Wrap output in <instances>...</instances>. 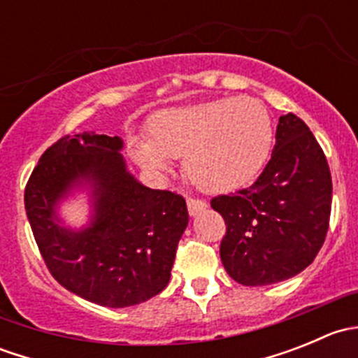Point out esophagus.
Returning <instances> with one entry per match:
<instances>
[{
    "mask_svg": "<svg viewBox=\"0 0 358 358\" xmlns=\"http://www.w3.org/2000/svg\"><path fill=\"white\" fill-rule=\"evenodd\" d=\"M187 208H189L190 216H196L199 215L201 211H204V209L208 208V204L201 199H192V197H189V199H187Z\"/></svg>",
    "mask_w": 358,
    "mask_h": 358,
    "instance_id": "34e87169",
    "label": "esophagus"
}]
</instances>
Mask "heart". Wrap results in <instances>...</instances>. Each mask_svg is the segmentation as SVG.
<instances>
[{"label": "heart", "mask_w": 358, "mask_h": 358, "mask_svg": "<svg viewBox=\"0 0 358 358\" xmlns=\"http://www.w3.org/2000/svg\"><path fill=\"white\" fill-rule=\"evenodd\" d=\"M150 142H133L131 156L150 173H168L183 156L187 180L202 192L223 194L251 182L268 161L273 124L251 96H225L157 112Z\"/></svg>", "instance_id": "1"}]
</instances>
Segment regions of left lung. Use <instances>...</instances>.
Segmentation results:
<instances>
[{
	"label": "left lung",
	"instance_id": "obj_1",
	"mask_svg": "<svg viewBox=\"0 0 358 358\" xmlns=\"http://www.w3.org/2000/svg\"><path fill=\"white\" fill-rule=\"evenodd\" d=\"M333 180L324 150L294 114L280 115L275 147L255 183L211 208L227 232L220 258L234 280L268 286L305 270L326 241Z\"/></svg>",
	"mask_w": 358,
	"mask_h": 358
}]
</instances>
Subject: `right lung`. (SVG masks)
<instances>
[{
	"instance_id": "1",
	"label": "right lung",
	"mask_w": 358,
	"mask_h": 358,
	"mask_svg": "<svg viewBox=\"0 0 358 358\" xmlns=\"http://www.w3.org/2000/svg\"><path fill=\"white\" fill-rule=\"evenodd\" d=\"M119 136H62L43 152L24 202L36 244L53 279L67 291L110 308L138 305L168 286L176 248L189 223L180 194L152 190L126 171ZM94 185L90 229L56 225V201L74 181Z\"/></svg>"
}]
</instances>
